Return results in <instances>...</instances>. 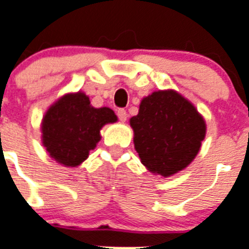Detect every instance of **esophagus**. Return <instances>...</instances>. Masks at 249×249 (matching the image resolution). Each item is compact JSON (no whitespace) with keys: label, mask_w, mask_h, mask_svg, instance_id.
Returning <instances> with one entry per match:
<instances>
[{"label":"esophagus","mask_w":249,"mask_h":249,"mask_svg":"<svg viewBox=\"0 0 249 249\" xmlns=\"http://www.w3.org/2000/svg\"><path fill=\"white\" fill-rule=\"evenodd\" d=\"M118 116L119 119H120V121H125L126 120V118H128V114H126V111H125L124 108H119Z\"/></svg>","instance_id":"esophagus-1"}]
</instances>
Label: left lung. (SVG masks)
<instances>
[{"label": "left lung", "instance_id": "obj_1", "mask_svg": "<svg viewBox=\"0 0 249 249\" xmlns=\"http://www.w3.org/2000/svg\"><path fill=\"white\" fill-rule=\"evenodd\" d=\"M134 148L149 173L169 178L196 159L206 137V121L195 105L174 89L144 97L129 120Z\"/></svg>", "mask_w": 249, "mask_h": 249}]
</instances>
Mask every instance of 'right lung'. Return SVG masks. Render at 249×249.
<instances>
[{
  "label": "right lung",
  "instance_id": "obj_1",
  "mask_svg": "<svg viewBox=\"0 0 249 249\" xmlns=\"http://www.w3.org/2000/svg\"><path fill=\"white\" fill-rule=\"evenodd\" d=\"M116 121L114 111L108 107H93L89 97L82 90L66 93L43 115L42 144L56 162L76 167L96 148L101 141V129Z\"/></svg>",
  "mask_w": 249,
  "mask_h": 249
}]
</instances>
